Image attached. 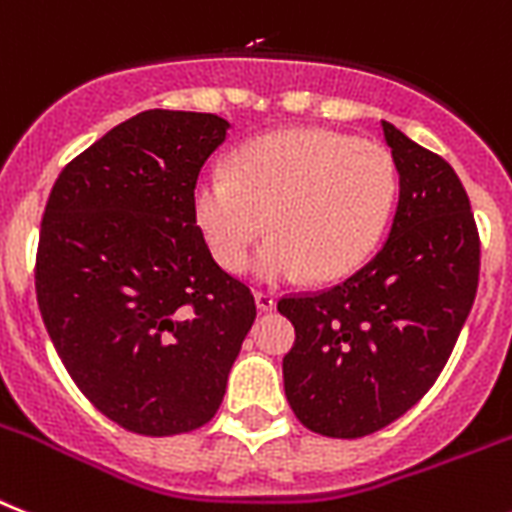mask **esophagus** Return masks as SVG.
I'll use <instances>...</instances> for the list:
<instances>
[{
	"mask_svg": "<svg viewBox=\"0 0 512 512\" xmlns=\"http://www.w3.org/2000/svg\"><path fill=\"white\" fill-rule=\"evenodd\" d=\"M255 304L260 312H270V309H276V296L268 294V291H257Z\"/></svg>",
	"mask_w": 512,
	"mask_h": 512,
	"instance_id": "34e87169",
	"label": "esophagus"
}]
</instances>
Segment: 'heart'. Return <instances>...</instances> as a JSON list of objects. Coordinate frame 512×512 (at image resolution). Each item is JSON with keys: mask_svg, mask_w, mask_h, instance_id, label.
Listing matches in <instances>:
<instances>
[{"mask_svg": "<svg viewBox=\"0 0 512 512\" xmlns=\"http://www.w3.org/2000/svg\"><path fill=\"white\" fill-rule=\"evenodd\" d=\"M398 195L388 148L320 127H294L236 148L229 174L192 187L205 242L226 270H242L265 231L255 276L276 283L309 273L333 281L375 252Z\"/></svg>", "mask_w": 512, "mask_h": 512, "instance_id": "1", "label": "heart"}]
</instances>
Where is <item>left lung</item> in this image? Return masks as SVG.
<instances>
[{"mask_svg":"<svg viewBox=\"0 0 512 512\" xmlns=\"http://www.w3.org/2000/svg\"><path fill=\"white\" fill-rule=\"evenodd\" d=\"M382 132L401 187L388 242L333 289L278 302L296 330L283 356L291 409L341 440L388 427L435 385L479 286V234L453 166L390 122Z\"/></svg>","mask_w":512,"mask_h":512,"instance_id":"left-lung-1","label":"left lung"}]
</instances>
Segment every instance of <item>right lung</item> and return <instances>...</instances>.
Masks as SVG:
<instances>
[{
  "label": "right lung",
  "instance_id": "add662e5",
  "mask_svg": "<svg viewBox=\"0 0 512 512\" xmlns=\"http://www.w3.org/2000/svg\"><path fill=\"white\" fill-rule=\"evenodd\" d=\"M231 124L150 109L59 174L41 221L36 294L75 385L137 435L213 419L255 299L210 255L192 210L203 163Z\"/></svg>",
  "mask_w": 512,
  "mask_h": 512
}]
</instances>
